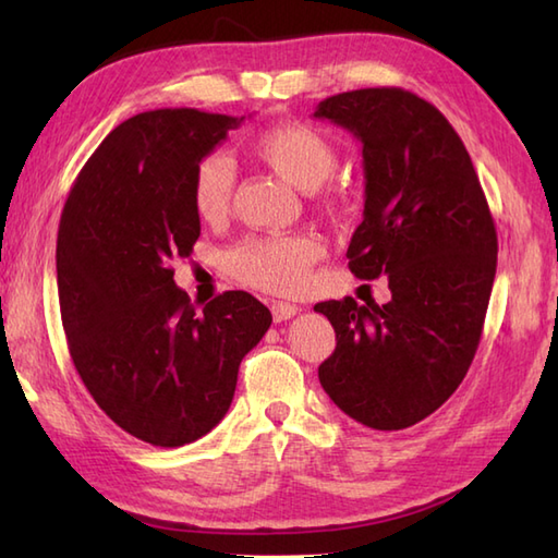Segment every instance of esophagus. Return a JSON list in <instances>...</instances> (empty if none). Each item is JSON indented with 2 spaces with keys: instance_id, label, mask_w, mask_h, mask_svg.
Masks as SVG:
<instances>
[{
  "instance_id": "esophagus-1",
  "label": "esophagus",
  "mask_w": 558,
  "mask_h": 558,
  "mask_svg": "<svg viewBox=\"0 0 558 558\" xmlns=\"http://www.w3.org/2000/svg\"><path fill=\"white\" fill-rule=\"evenodd\" d=\"M298 312H300V306H294L290 302H272L270 304V314H272V318H276V324L288 322V318H292Z\"/></svg>"
}]
</instances>
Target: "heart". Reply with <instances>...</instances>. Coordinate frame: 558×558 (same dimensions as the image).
Wrapping results in <instances>:
<instances>
[{"instance_id": "heart-1", "label": "heart", "mask_w": 558, "mask_h": 558, "mask_svg": "<svg viewBox=\"0 0 558 558\" xmlns=\"http://www.w3.org/2000/svg\"><path fill=\"white\" fill-rule=\"evenodd\" d=\"M254 150L270 170L304 192L322 186L338 165L333 141L316 126L302 122L264 129L254 141ZM234 180L236 172L230 156L218 150L201 158L192 180V204L201 220L220 222L228 216ZM324 254L326 244L314 232L252 236L228 254V268L236 280L252 288L276 294H300Z\"/></svg>"}]
</instances>
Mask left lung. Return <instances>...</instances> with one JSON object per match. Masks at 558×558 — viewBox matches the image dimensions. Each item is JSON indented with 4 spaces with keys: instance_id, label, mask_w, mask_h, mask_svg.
<instances>
[{
    "instance_id": "left-lung-1",
    "label": "left lung",
    "mask_w": 558,
    "mask_h": 558,
    "mask_svg": "<svg viewBox=\"0 0 558 558\" xmlns=\"http://www.w3.org/2000/svg\"><path fill=\"white\" fill-rule=\"evenodd\" d=\"M318 120L362 144L364 220L348 246L362 280L388 278L390 302H318L336 350L318 381L352 420L381 432L429 417L475 357L496 276L494 218L470 153L432 102L360 88L318 102Z\"/></svg>"
}]
</instances>
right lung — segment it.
<instances>
[{"label":"right lung","mask_w":558,"mask_h":558,"mask_svg":"<svg viewBox=\"0 0 558 558\" xmlns=\"http://www.w3.org/2000/svg\"><path fill=\"white\" fill-rule=\"evenodd\" d=\"M244 117L150 110L114 126L83 165L59 220V312L81 381L141 441L177 448L208 434L244 354L272 322L242 290L196 310L172 260L201 234L194 170Z\"/></svg>","instance_id":"add662e5"}]
</instances>
